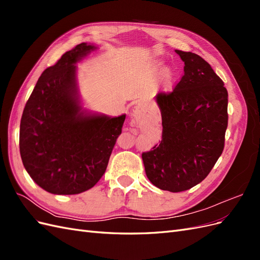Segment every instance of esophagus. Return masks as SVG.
<instances>
[{"instance_id": "34e87169", "label": "esophagus", "mask_w": 260, "mask_h": 260, "mask_svg": "<svg viewBox=\"0 0 260 260\" xmlns=\"http://www.w3.org/2000/svg\"><path fill=\"white\" fill-rule=\"evenodd\" d=\"M141 114V107L137 106L135 109H133V117L138 118V116Z\"/></svg>"}]
</instances>
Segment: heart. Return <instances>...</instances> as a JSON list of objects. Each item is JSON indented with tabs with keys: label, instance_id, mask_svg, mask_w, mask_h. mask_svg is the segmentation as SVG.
<instances>
[{
	"label": "heart",
	"instance_id": "1",
	"mask_svg": "<svg viewBox=\"0 0 260 260\" xmlns=\"http://www.w3.org/2000/svg\"><path fill=\"white\" fill-rule=\"evenodd\" d=\"M162 80L166 84H170L172 80H174V73H172L169 68L165 69L162 72Z\"/></svg>",
	"mask_w": 260,
	"mask_h": 260
}]
</instances>
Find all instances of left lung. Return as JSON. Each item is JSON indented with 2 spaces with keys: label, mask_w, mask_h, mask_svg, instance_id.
<instances>
[{
  "label": "left lung",
  "mask_w": 260,
  "mask_h": 260,
  "mask_svg": "<svg viewBox=\"0 0 260 260\" xmlns=\"http://www.w3.org/2000/svg\"><path fill=\"white\" fill-rule=\"evenodd\" d=\"M184 76L171 93L155 101L162 119V140L142 154L148 180L164 191L182 192L205 179L222 154L228 127V91L198 54L176 50Z\"/></svg>",
  "instance_id": "obj_1"
}]
</instances>
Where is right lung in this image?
Segmentation results:
<instances>
[{
    "label": "right lung",
    "instance_id": "1",
    "mask_svg": "<svg viewBox=\"0 0 260 260\" xmlns=\"http://www.w3.org/2000/svg\"><path fill=\"white\" fill-rule=\"evenodd\" d=\"M99 48L81 43L46 68L23 109L20 156L44 191L73 195L90 190L104 175L125 114L117 117L83 107L78 62Z\"/></svg>",
    "mask_w": 260,
    "mask_h": 260
}]
</instances>
